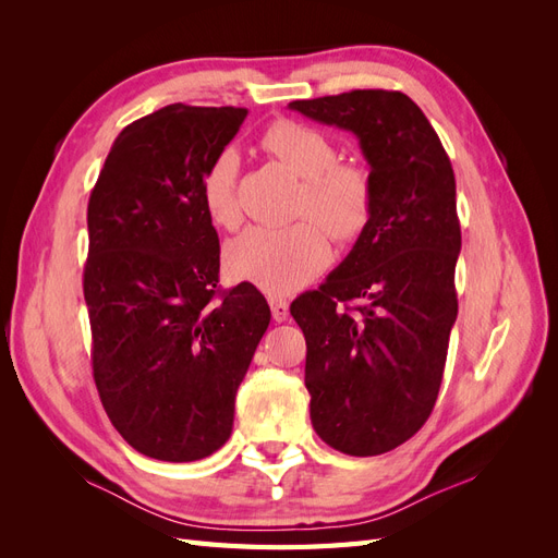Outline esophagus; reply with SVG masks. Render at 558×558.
I'll use <instances>...</instances> for the list:
<instances>
[{"instance_id":"34e87169","label":"esophagus","mask_w":558,"mask_h":558,"mask_svg":"<svg viewBox=\"0 0 558 558\" xmlns=\"http://www.w3.org/2000/svg\"><path fill=\"white\" fill-rule=\"evenodd\" d=\"M267 300H269V310H272L275 320H279V324H281V320L289 318V302H286V298L269 295Z\"/></svg>"}]
</instances>
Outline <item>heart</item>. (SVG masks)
<instances>
[{
    "mask_svg": "<svg viewBox=\"0 0 558 558\" xmlns=\"http://www.w3.org/2000/svg\"><path fill=\"white\" fill-rule=\"evenodd\" d=\"M260 146L300 179L295 221L283 228H248L223 253L226 269L269 293H289L312 279L330 258L328 234L337 242L359 238L373 214V181L361 165L337 162V148L320 130L279 118L260 134ZM238 156L223 150L199 179V199L216 228L232 230L242 221L234 197Z\"/></svg>",
    "mask_w": 558,
    "mask_h": 558,
    "instance_id": "b5f03b06",
    "label": "heart"
}]
</instances>
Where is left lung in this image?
Returning a JSON list of instances; mask_svg holds the SVG:
<instances>
[{"instance_id": "left-lung-1", "label": "left lung", "mask_w": 558, "mask_h": 558, "mask_svg": "<svg viewBox=\"0 0 558 558\" xmlns=\"http://www.w3.org/2000/svg\"><path fill=\"white\" fill-rule=\"evenodd\" d=\"M289 109L356 134L373 214L349 256L293 300L307 340L316 435L349 456L391 451L426 424L459 314L456 179L437 132L408 95L351 90Z\"/></svg>"}]
</instances>
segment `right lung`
Returning <instances> with one entry per match:
<instances>
[{
  "mask_svg": "<svg viewBox=\"0 0 558 558\" xmlns=\"http://www.w3.org/2000/svg\"><path fill=\"white\" fill-rule=\"evenodd\" d=\"M246 109L170 105L118 134L88 202L83 267L93 377L123 440L189 463L221 449L269 326L253 283L218 289L221 246L199 179Z\"/></svg>",
  "mask_w": 558,
  "mask_h": 558,
  "instance_id": "obj_1",
  "label": "right lung"
}]
</instances>
